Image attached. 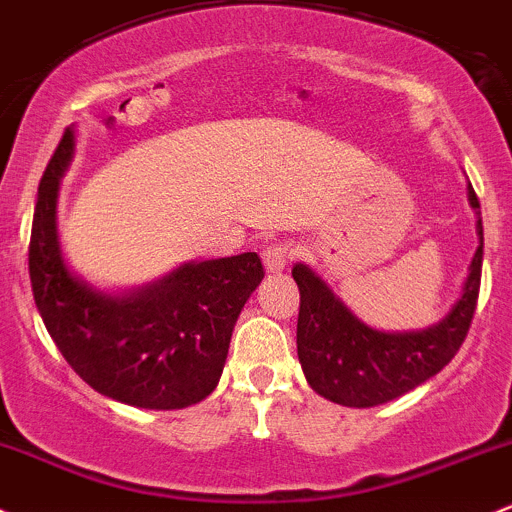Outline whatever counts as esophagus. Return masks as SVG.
Returning <instances> with one entry per match:
<instances>
[{"label":"esophagus","instance_id":"1","mask_svg":"<svg viewBox=\"0 0 512 512\" xmlns=\"http://www.w3.org/2000/svg\"><path fill=\"white\" fill-rule=\"evenodd\" d=\"M289 260H291L289 245H269L262 250V262H265L267 274L284 272L286 265H289Z\"/></svg>","mask_w":512,"mask_h":512}]
</instances>
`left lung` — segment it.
Returning a JSON list of instances; mask_svg holds the SVG:
<instances>
[{
	"instance_id": "8db88e82",
	"label": "left lung",
	"mask_w": 512,
	"mask_h": 512,
	"mask_svg": "<svg viewBox=\"0 0 512 512\" xmlns=\"http://www.w3.org/2000/svg\"><path fill=\"white\" fill-rule=\"evenodd\" d=\"M469 204L476 211L479 247L471 257L462 296L445 318L425 330H376L359 320L318 272L303 262L294 265L291 274L301 294L296 347L308 386L318 396L347 408H372L413 391L452 362L474 318L484 262L481 206L471 184Z\"/></svg>"
}]
</instances>
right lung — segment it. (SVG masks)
Wrapping results in <instances>:
<instances>
[{
	"label": "right lung",
	"instance_id": "right-lung-1",
	"mask_svg": "<svg viewBox=\"0 0 512 512\" xmlns=\"http://www.w3.org/2000/svg\"><path fill=\"white\" fill-rule=\"evenodd\" d=\"M75 155L67 128L38 184L28 274L50 338L72 369L126 406L174 411L216 389L230 335L265 277L257 252L184 262L157 282L101 291L67 267L58 235L60 179Z\"/></svg>",
	"mask_w": 512,
	"mask_h": 512
}]
</instances>
